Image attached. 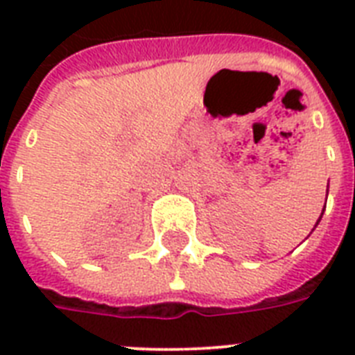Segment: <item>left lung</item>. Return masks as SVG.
Returning <instances> with one entry per match:
<instances>
[{
    "mask_svg": "<svg viewBox=\"0 0 355 355\" xmlns=\"http://www.w3.org/2000/svg\"><path fill=\"white\" fill-rule=\"evenodd\" d=\"M319 221H320V219H319Z\"/></svg>",
    "mask_w": 355,
    "mask_h": 355,
    "instance_id": "8db88e82",
    "label": "left lung"
}]
</instances>
